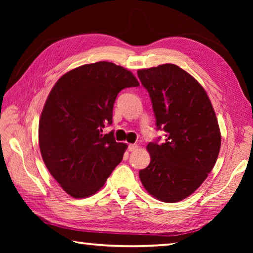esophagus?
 I'll return each mask as SVG.
<instances>
[{
  "mask_svg": "<svg viewBox=\"0 0 253 253\" xmlns=\"http://www.w3.org/2000/svg\"><path fill=\"white\" fill-rule=\"evenodd\" d=\"M138 149V146L136 143H133V144H129V146H128V150H129L130 152H133V151H136V150Z\"/></svg>",
  "mask_w": 253,
  "mask_h": 253,
  "instance_id": "1",
  "label": "esophagus"
}]
</instances>
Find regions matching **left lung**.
Wrapping results in <instances>:
<instances>
[{
	"label": "left lung",
	"mask_w": 253,
	"mask_h": 253,
	"mask_svg": "<svg viewBox=\"0 0 253 253\" xmlns=\"http://www.w3.org/2000/svg\"><path fill=\"white\" fill-rule=\"evenodd\" d=\"M151 98L163 143L150 142L151 162L139 171L143 187L158 200L178 202L195 192L215 165L221 149L217 118L202 85L174 64L139 69Z\"/></svg>",
	"instance_id": "obj_1"
}]
</instances>
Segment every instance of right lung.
Returning a JSON list of instances; mask_svg holds the SVG:
<instances>
[{
    "label": "right lung",
    "instance_id": "right-lung-1",
    "mask_svg": "<svg viewBox=\"0 0 253 253\" xmlns=\"http://www.w3.org/2000/svg\"><path fill=\"white\" fill-rule=\"evenodd\" d=\"M132 73L114 63L74 68L57 80L39 122V146L51 175L74 198H87L104 186L121 163L126 143L116 142L111 125L121 90L138 87Z\"/></svg>",
    "mask_w": 253,
    "mask_h": 253
}]
</instances>
